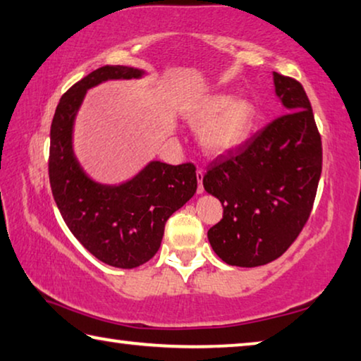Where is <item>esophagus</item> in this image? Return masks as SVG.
Returning a JSON list of instances; mask_svg holds the SVG:
<instances>
[{
  "label": "esophagus",
  "mask_w": 361,
  "mask_h": 361,
  "mask_svg": "<svg viewBox=\"0 0 361 361\" xmlns=\"http://www.w3.org/2000/svg\"><path fill=\"white\" fill-rule=\"evenodd\" d=\"M196 178H197V183H199V186H197V192H199V194H202V192H204V186H202L204 171H202V170H197V171H196Z\"/></svg>",
  "instance_id": "esophagus-1"
}]
</instances>
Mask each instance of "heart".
Masks as SVG:
<instances>
[{
	"label": "heart",
	"mask_w": 361,
	"mask_h": 361,
	"mask_svg": "<svg viewBox=\"0 0 361 361\" xmlns=\"http://www.w3.org/2000/svg\"><path fill=\"white\" fill-rule=\"evenodd\" d=\"M186 122L199 128V142L212 156H221L244 145L255 127L257 107L247 98L230 93L201 96L186 107Z\"/></svg>",
	"instance_id": "heart-1"
}]
</instances>
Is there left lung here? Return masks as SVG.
I'll use <instances>...</instances> for the list:
<instances>
[{"mask_svg":"<svg viewBox=\"0 0 361 361\" xmlns=\"http://www.w3.org/2000/svg\"><path fill=\"white\" fill-rule=\"evenodd\" d=\"M286 114L212 162L204 190L223 205L207 238L233 267L252 268L281 257L308 220L322 175V136L305 90L273 72Z\"/></svg>","mask_w":361,"mask_h":361,"instance_id":"left-lung-1","label":"left lung"}]
</instances>
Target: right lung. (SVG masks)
Segmentation results:
<instances>
[{
    "mask_svg": "<svg viewBox=\"0 0 361 361\" xmlns=\"http://www.w3.org/2000/svg\"><path fill=\"white\" fill-rule=\"evenodd\" d=\"M138 67L104 66L62 96L51 123L49 183L57 209L80 244L106 265L136 268L160 247L165 221L197 190L192 164L151 160L118 185L99 183L85 171L73 151V128L87 91L109 80L142 78Z\"/></svg>",
    "mask_w": 361,
    "mask_h": 361,
    "instance_id": "1",
    "label": "right lung"
}]
</instances>
